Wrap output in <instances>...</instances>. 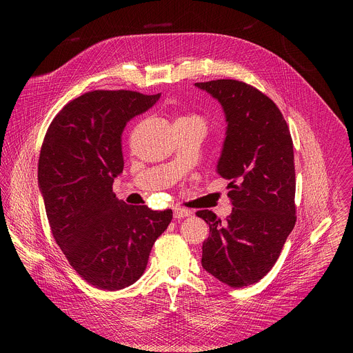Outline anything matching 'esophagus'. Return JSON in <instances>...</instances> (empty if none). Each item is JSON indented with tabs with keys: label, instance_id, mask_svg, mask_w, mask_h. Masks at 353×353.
Masks as SVG:
<instances>
[{
	"label": "esophagus",
	"instance_id": "1",
	"mask_svg": "<svg viewBox=\"0 0 353 353\" xmlns=\"http://www.w3.org/2000/svg\"><path fill=\"white\" fill-rule=\"evenodd\" d=\"M190 216V210L185 208H174V219H183Z\"/></svg>",
	"mask_w": 353,
	"mask_h": 353
}]
</instances>
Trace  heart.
Wrapping results in <instances>:
<instances>
[{
  "label": "heart",
  "instance_id": "obj_1",
  "mask_svg": "<svg viewBox=\"0 0 353 353\" xmlns=\"http://www.w3.org/2000/svg\"><path fill=\"white\" fill-rule=\"evenodd\" d=\"M179 119H192V121H199V122L203 123V121H202L201 117H199V115H189V117H182V118H179Z\"/></svg>",
  "mask_w": 353,
  "mask_h": 353
}]
</instances>
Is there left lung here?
<instances>
[{
	"instance_id": "obj_1",
	"label": "left lung",
	"mask_w": 353,
	"mask_h": 353,
	"mask_svg": "<svg viewBox=\"0 0 353 353\" xmlns=\"http://www.w3.org/2000/svg\"><path fill=\"white\" fill-rule=\"evenodd\" d=\"M194 85L219 101L225 115L216 172L230 181L234 206L225 221L212 210L196 213L209 224L202 268L242 288L266 276L295 227L294 144L279 107L256 88L236 80Z\"/></svg>"
}]
</instances>
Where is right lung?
Wrapping results in <instances>:
<instances>
[{"label": "right lung", "mask_w": 353, "mask_h": 353, "mask_svg": "<svg viewBox=\"0 0 353 353\" xmlns=\"http://www.w3.org/2000/svg\"><path fill=\"white\" fill-rule=\"evenodd\" d=\"M160 94L92 91L52 119L38 163L52 236L72 268L91 285L118 291L144 273L154 241L172 210L132 206L112 193L123 171L121 136Z\"/></svg>", "instance_id": "obj_1"}]
</instances>
